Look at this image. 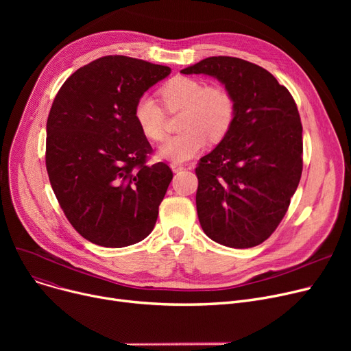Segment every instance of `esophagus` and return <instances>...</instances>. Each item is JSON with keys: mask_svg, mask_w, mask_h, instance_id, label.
<instances>
[{"mask_svg": "<svg viewBox=\"0 0 351 351\" xmlns=\"http://www.w3.org/2000/svg\"><path fill=\"white\" fill-rule=\"evenodd\" d=\"M171 168H172V171L176 173V172H180V171L185 169V166L178 163V162H172V163H171Z\"/></svg>", "mask_w": 351, "mask_h": 351, "instance_id": "1", "label": "esophagus"}]
</instances>
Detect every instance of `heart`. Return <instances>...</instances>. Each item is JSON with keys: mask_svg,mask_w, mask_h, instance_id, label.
<instances>
[{"mask_svg": "<svg viewBox=\"0 0 351 351\" xmlns=\"http://www.w3.org/2000/svg\"><path fill=\"white\" fill-rule=\"evenodd\" d=\"M163 102L169 110H183L179 128L183 132L166 138L158 149L160 158L185 162L199 154L210 141L226 136L236 115V104L223 86L209 85L191 77H175L162 88ZM134 118L141 132L152 141L165 135V112L149 94L138 98Z\"/></svg>", "mask_w": 351, "mask_h": 351, "instance_id": "1", "label": "heart"}]
</instances>
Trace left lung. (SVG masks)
<instances>
[{
  "mask_svg": "<svg viewBox=\"0 0 351 351\" xmlns=\"http://www.w3.org/2000/svg\"><path fill=\"white\" fill-rule=\"evenodd\" d=\"M180 72L216 78L236 104L229 132L195 169L200 226L228 247L261 245L282 222L300 182L296 102L269 71L241 58L209 57Z\"/></svg>",
  "mask_w": 351,
  "mask_h": 351,
  "instance_id": "obj_1",
  "label": "left lung"
}]
</instances>
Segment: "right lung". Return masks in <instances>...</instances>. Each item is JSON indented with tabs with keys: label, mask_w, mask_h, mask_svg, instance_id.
<instances>
[{
	"label": "right lung",
	"mask_w": 351,
	"mask_h": 351,
	"mask_svg": "<svg viewBox=\"0 0 351 351\" xmlns=\"http://www.w3.org/2000/svg\"><path fill=\"white\" fill-rule=\"evenodd\" d=\"M171 68L108 55L64 82L47 121L45 163L69 223L104 247L138 243L154 230L173 178L147 165L152 146L134 118L139 97Z\"/></svg>",
	"instance_id": "1"
}]
</instances>
